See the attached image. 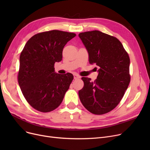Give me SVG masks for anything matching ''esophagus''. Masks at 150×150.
<instances>
[{"mask_svg": "<svg viewBox=\"0 0 150 150\" xmlns=\"http://www.w3.org/2000/svg\"><path fill=\"white\" fill-rule=\"evenodd\" d=\"M74 79L75 80H76V79H78V78H80V76H78V75H76V74L74 75Z\"/></svg>", "mask_w": 150, "mask_h": 150, "instance_id": "esophagus-1", "label": "esophagus"}]
</instances>
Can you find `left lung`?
Returning a JSON list of instances; mask_svg holds the SVG:
<instances>
[{"label":"left lung","mask_w":150,"mask_h":150,"mask_svg":"<svg viewBox=\"0 0 150 150\" xmlns=\"http://www.w3.org/2000/svg\"><path fill=\"white\" fill-rule=\"evenodd\" d=\"M78 36L88 52L89 63L98 69L94 81L81 78L84 84L78 92L80 101L92 114L108 113L120 103L128 87L129 55L119 39L100 31H86Z\"/></svg>","instance_id":"left-lung-1"}]
</instances>
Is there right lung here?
Masks as SVG:
<instances>
[{
    "instance_id": "obj_1",
    "label": "right lung",
    "mask_w": 150,
    "mask_h": 150,
    "mask_svg": "<svg viewBox=\"0 0 150 150\" xmlns=\"http://www.w3.org/2000/svg\"><path fill=\"white\" fill-rule=\"evenodd\" d=\"M74 33L51 30L38 33L25 44L20 55L18 83L23 96L34 109L42 112L58 108L74 76L54 72V64L62 60L65 45Z\"/></svg>"
}]
</instances>
